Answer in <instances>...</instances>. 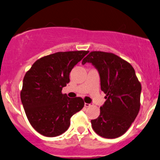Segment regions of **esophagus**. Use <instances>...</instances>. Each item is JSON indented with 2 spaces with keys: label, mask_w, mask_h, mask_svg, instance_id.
<instances>
[{
  "label": "esophagus",
  "mask_w": 160,
  "mask_h": 160,
  "mask_svg": "<svg viewBox=\"0 0 160 160\" xmlns=\"http://www.w3.org/2000/svg\"><path fill=\"white\" fill-rule=\"evenodd\" d=\"M91 103H85V107H89L90 106H91Z\"/></svg>",
  "instance_id": "obj_1"
}]
</instances>
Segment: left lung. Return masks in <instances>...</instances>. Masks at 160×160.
<instances>
[{"label": "left lung", "instance_id": "1", "mask_svg": "<svg viewBox=\"0 0 160 160\" xmlns=\"http://www.w3.org/2000/svg\"><path fill=\"white\" fill-rule=\"evenodd\" d=\"M90 62L98 69L100 88L106 101L100 116L91 120L98 135L116 138L127 132L140 109L141 85L134 68L127 61L112 53L92 51L82 63Z\"/></svg>", "mask_w": 160, "mask_h": 160}]
</instances>
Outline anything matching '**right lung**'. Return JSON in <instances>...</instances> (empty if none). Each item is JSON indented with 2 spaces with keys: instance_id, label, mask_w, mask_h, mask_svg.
<instances>
[{
  "instance_id": "add662e5",
  "label": "right lung",
  "mask_w": 160,
  "mask_h": 160,
  "mask_svg": "<svg viewBox=\"0 0 160 160\" xmlns=\"http://www.w3.org/2000/svg\"><path fill=\"white\" fill-rule=\"evenodd\" d=\"M88 51L57 52L35 61L25 75L21 101L28 120L38 133L56 137L66 132L70 119L84 107L82 98H68L62 88L69 73Z\"/></svg>"
}]
</instances>
